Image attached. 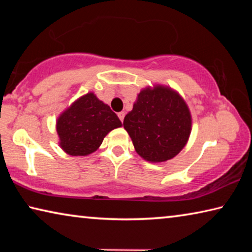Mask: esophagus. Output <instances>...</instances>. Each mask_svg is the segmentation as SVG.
I'll list each match as a JSON object with an SVG mask.
<instances>
[{
	"instance_id": "obj_1",
	"label": "esophagus",
	"mask_w": 252,
	"mask_h": 252,
	"mask_svg": "<svg viewBox=\"0 0 252 252\" xmlns=\"http://www.w3.org/2000/svg\"><path fill=\"white\" fill-rule=\"evenodd\" d=\"M125 116H126L125 112H119V113H118V117H119V119H120V120H121V122L123 121V119H125Z\"/></svg>"
}]
</instances>
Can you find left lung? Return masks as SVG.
I'll return each instance as SVG.
<instances>
[{"label": "left lung", "mask_w": 252, "mask_h": 252, "mask_svg": "<svg viewBox=\"0 0 252 252\" xmlns=\"http://www.w3.org/2000/svg\"><path fill=\"white\" fill-rule=\"evenodd\" d=\"M191 114L178 92L163 85L146 88L139 93L123 126L136 153L150 162L172 159L188 142Z\"/></svg>", "instance_id": "8db88e82"}]
</instances>
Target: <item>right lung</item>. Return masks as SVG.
<instances>
[{"label": "right lung", "mask_w": 252, "mask_h": 252, "mask_svg": "<svg viewBox=\"0 0 252 252\" xmlns=\"http://www.w3.org/2000/svg\"><path fill=\"white\" fill-rule=\"evenodd\" d=\"M121 126L108 104L97 99L94 93H87L58 118L59 144L70 156L91 155L110 131Z\"/></svg>", "instance_id": "obj_1"}]
</instances>
